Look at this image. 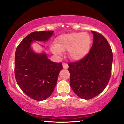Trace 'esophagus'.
<instances>
[{
    "mask_svg": "<svg viewBox=\"0 0 124 124\" xmlns=\"http://www.w3.org/2000/svg\"><path fill=\"white\" fill-rule=\"evenodd\" d=\"M62 66H63V68L64 69H67L68 68V65L67 63H64V62L62 63Z\"/></svg>",
    "mask_w": 124,
    "mask_h": 124,
    "instance_id": "1",
    "label": "esophagus"
}]
</instances>
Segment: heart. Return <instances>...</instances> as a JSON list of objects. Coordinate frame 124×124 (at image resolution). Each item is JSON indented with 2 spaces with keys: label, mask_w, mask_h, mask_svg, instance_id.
<instances>
[{
  "label": "heart",
  "mask_w": 124,
  "mask_h": 124,
  "mask_svg": "<svg viewBox=\"0 0 124 124\" xmlns=\"http://www.w3.org/2000/svg\"><path fill=\"white\" fill-rule=\"evenodd\" d=\"M91 45V38L86 33H73L57 37L56 46L51 47L54 54L60 55L68 50V55L74 60L82 59L87 55Z\"/></svg>",
  "instance_id": "obj_1"
}]
</instances>
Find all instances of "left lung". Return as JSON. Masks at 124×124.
Wrapping results in <instances>:
<instances>
[{"mask_svg":"<svg viewBox=\"0 0 124 124\" xmlns=\"http://www.w3.org/2000/svg\"><path fill=\"white\" fill-rule=\"evenodd\" d=\"M94 42L89 53L76 62H69L70 85L79 98L90 99L104 90L112 72L113 54L106 38L91 31Z\"/></svg>","mask_w":124,"mask_h":124,"instance_id":"obj_1","label":"left lung"}]
</instances>
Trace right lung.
Instances as JSON below:
<instances>
[{"mask_svg": "<svg viewBox=\"0 0 124 124\" xmlns=\"http://www.w3.org/2000/svg\"><path fill=\"white\" fill-rule=\"evenodd\" d=\"M54 31H34L23 39L17 47L15 57V76L22 91L35 101L50 97L56 85L62 62L49 60L45 54H35L30 46L33 41H47Z\"/></svg>", "mask_w": 124, "mask_h": 124, "instance_id": "right-lung-1", "label": "right lung"}]
</instances>
